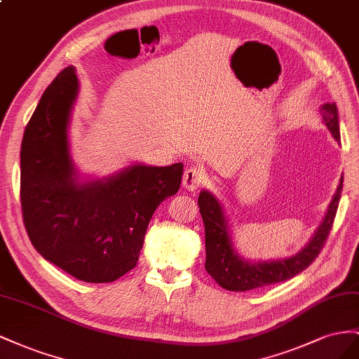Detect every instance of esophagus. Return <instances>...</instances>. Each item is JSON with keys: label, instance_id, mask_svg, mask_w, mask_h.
<instances>
[{"label": "esophagus", "instance_id": "esophagus-1", "mask_svg": "<svg viewBox=\"0 0 359 359\" xmlns=\"http://www.w3.org/2000/svg\"><path fill=\"white\" fill-rule=\"evenodd\" d=\"M204 183V174L200 168L197 167H189L185 174H183V180H182V185L185 187L189 191L194 189H198Z\"/></svg>", "mask_w": 359, "mask_h": 359}]
</instances>
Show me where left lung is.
Wrapping results in <instances>:
<instances>
[{"instance_id": "obj_1", "label": "left lung", "mask_w": 359, "mask_h": 359, "mask_svg": "<svg viewBox=\"0 0 359 359\" xmlns=\"http://www.w3.org/2000/svg\"><path fill=\"white\" fill-rule=\"evenodd\" d=\"M320 114L326 128L331 130L332 137L340 142L339 111L335 104H325L320 108ZM343 189V176L335 196L327 208L323 222L316 230L313 239L305 245V248L290 259L276 262H248L239 257L233 250L229 222L225 219L222 206L217 197L209 191H201L198 196V208L204 222L206 234V271L222 289L231 292H245L259 287H266L275 283H283L293 278L316 260L320 254L335 219L337 209Z\"/></svg>"}]
</instances>
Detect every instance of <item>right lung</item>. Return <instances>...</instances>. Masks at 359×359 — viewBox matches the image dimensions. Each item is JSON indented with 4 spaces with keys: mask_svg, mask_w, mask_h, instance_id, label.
Returning a JSON list of instances; mask_svg holds the SVG:
<instances>
[{
    "mask_svg": "<svg viewBox=\"0 0 359 359\" xmlns=\"http://www.w3.org/2000/svg\"><path fill=\"white\" fill-rule=\"evenodd\" d=\"M78 95L75 67L49 84L20 146V208L33 247L86 283H112L137 266L153 212L180 188L183 163L132 165L79 183L67 126Z\"/></svg>",
    "mask_w": 359,
    "mask_h": 359,
    "instance_id": "1",
    "label": "right lung"
}]
</instances>
